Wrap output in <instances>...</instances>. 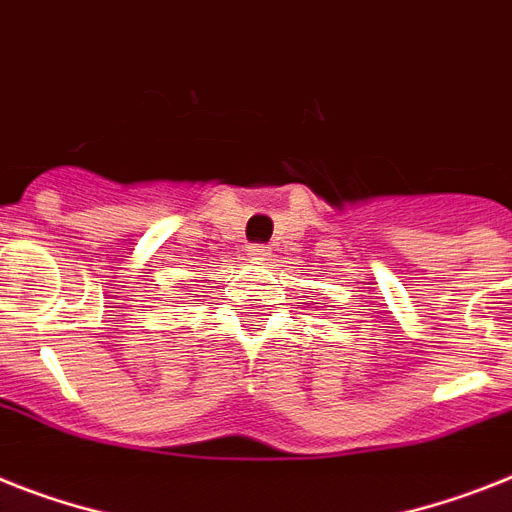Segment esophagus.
<instances>
[{"label":"esophagus","mask_w":512,"mask_h":512,"mask_svg":"<svg viewBox=\"0 0 512 512\" xmlns=\"http://www.w3.org/2000/svg\"><path fill=\"white\" fill-rule=\"evenodd\" d=\"M248 256H251V261H256V264H264V261H269V248H266L264 243H253Z\"/></svg>","instance_id":"1"}]
</instances>
